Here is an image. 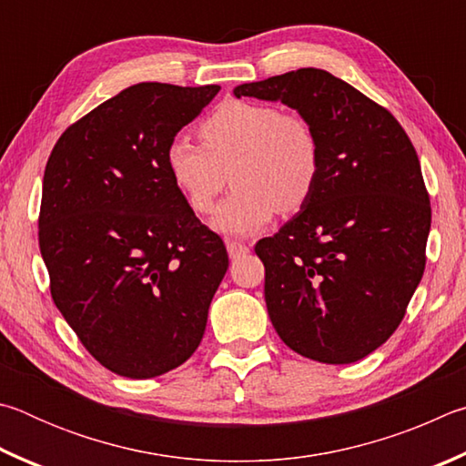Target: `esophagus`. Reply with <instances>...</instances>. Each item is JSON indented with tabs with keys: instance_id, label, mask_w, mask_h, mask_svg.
<instances>
[{
	"instance_id": "34e87169",
	"label": "esophagus",
	"mask_w": 466,
	"mask_h": 466,
	"mask_svg": "<svg viewBox=\"0 0 466 466\" xmlns=\"http://www.w3.org/2000/svg\"><path fill=\"white\" fill-rule=\"evenodd\" d=\"M227 251H228V258L235 259V258H241V256L249 254V248L243 246V243H239V241H231V239H228V241H227Z\"/></svg>"
}]
</instances>
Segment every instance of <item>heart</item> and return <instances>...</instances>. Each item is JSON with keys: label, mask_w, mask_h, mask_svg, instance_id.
I'll use <instances>...</instances> for the list:
<instances>
[{"label": "heart", "mask_w": 466, "mask_h": 466, "mask_svg": "<svg viewBox=\"0 0 466 466\" xmlns=\"http://www.w3.org/2000/svg\"><path fill=\"white\" fill-rule=\"evenodd\" d=\"M202 145L176 137L166 169L194 212L207 215L231 174L235 192L210 225L228 238H248L270 225L274 212H297L319 176V141L299 114L276 106L225 102L200 125Z\"/></svg>", "instance_id": "1"}]
</instances>
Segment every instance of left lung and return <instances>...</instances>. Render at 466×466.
Masks as SVG:
<instances>
[{"mask_svg": "<svg viewBox=\"0 0 466 466\" xmlns=\"http://www.w3.org/2000/svg\"><path fill=\"white\" fill-rule=\"evenodd\" d=\"M233 96L282 102L319 141L311 198L256 246L274 329L311 360H362L393 336L426 268L431 208L418 153L393 114L329 71H289Z\"/></svg>", "mask_w": 466, "mask_h": 466, "instance_id": "1", "label": "left lung"}]
</instances>
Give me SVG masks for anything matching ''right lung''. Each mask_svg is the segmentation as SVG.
Wrapping results in <instances>:
<instances>
[{
    "label": "right lung",
    "instance_id": "add662e5",
    "mask_svg": "<svg viewBox=\"0 0 466 466\" xmlns=\"http://www.w3.org/2000/svg\"><path fill=\"white\" fill-rule=\"evenodd\" d=\"M218 89L130 86L65 130L46 161L38 246L53 300L120 377H159L194 354L228 268L166 169L167 145Z\"/></svg>",
    "mask_w": 466,
    "mask_h": 466
}]
</instances>
